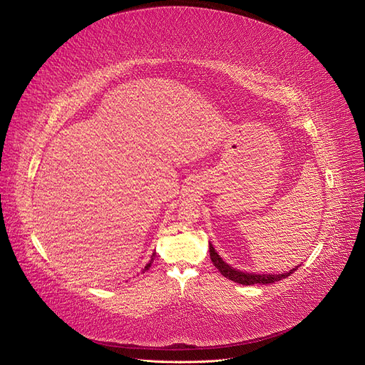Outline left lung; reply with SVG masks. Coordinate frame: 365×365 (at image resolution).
<instances>
[{"mask_svg": "<svg viewBox=\"0 0 365 365\" xmlns=\"http://www.w3.org/2000/svg\"><path fill=\"white\" fill-rule=\"evenodd\" d=\"M210 259H212L213 264L217 267L219 272L227 278L231 279L234 282H238V284H242V285H253V284H271V282H275V281H281L282 278H287L290 277L296 269H292L290 272H284V274H279V275H260V274H247V272H240L238 269H232L231 266L226 264L220 257L219 255L215 252L213 245L210 244Z\"/></svg>", "mask_w": 365, "mask_h": 365, "instance_id": "8db88e82", "label": "left lung"}]
</instances>
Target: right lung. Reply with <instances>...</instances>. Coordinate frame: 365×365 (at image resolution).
I'll return each mask as SVG.
<instances>
[{
  "instance_id": "obj_1",
  "label": "right lung",
  "mask_w": 365,
  "mask_h": 365,
  "mask_svg": "<svg viewBox=\"0 0 365 365\" xmlns=\"http://www.w3.org/2000/svg\"><path fill=\"white\" fill-rule=\"evenodd\" d=\"M149 266H150V263H148V264L145 266V271H146V269H149Z\"/></svg>"
}]
</instances>
